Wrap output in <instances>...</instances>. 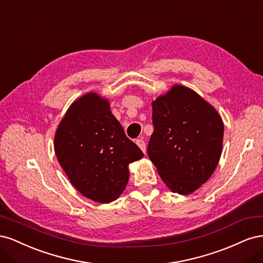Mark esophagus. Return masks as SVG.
I'll return each mask as SVG.
<instances>
[{"label":"esophagus","mask_w":263,"mask_h":263,"mask_svg":"<svg viewBox=\"0 0 263 263\" xmlns=\"http://www.w3.org/2000/svg\"><path fill=\"white\" fill-rule=\"evenodd\" d=\"M136 144H137V146L142 150V153L146 154V144H145V141L142 140L141 138H139V139L136 140Z\"/></svg>","instance_id":"34e87169"}]
</instances>
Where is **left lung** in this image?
<instances>
[{
	"label": "left lung",
	"mask_w": 263,
	"mask_h": 263,
	"mask_svg": "<svg viewBox=\"0 0 263 263\" xmlns=\"http://www.w3.org/2000/svg\"><path fill=\"white\" fill-rule=\"evenodd\" d=\"M154 133L148 157L174 193H193L216 169L224 124L211 104L194 91L174 85L153 102Z\"/></svg>",
	"instance_id": "8db88e82"
}]
</instances>
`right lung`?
I'll list each match as a JSON object with an SVG mask.
<instances>
[{
  "label": "right lung",
  "mask_w": 263,
  "mask_h": 263,
  "mask_svg": "<svg viewBox=\"0 0 263 263\" xmlns=\"http://www.w3.org/2000/svg\"><path fill=\"white\" fill-rule=\"evenodd\" d=\"M54 151L72 185L99 203H110L122 194L128 164L144 156L110 113L108 102L95 93L70 106L55 133Z\"/></svg>",
  "instance_id": "add662e5"
}]
</instances>
